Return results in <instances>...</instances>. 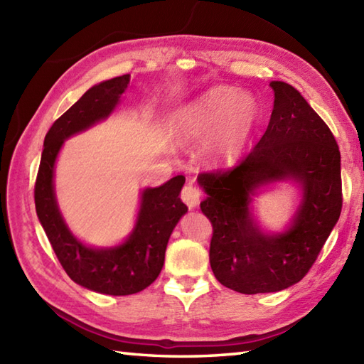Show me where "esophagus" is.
<instances>
[{
    "mask_svg": "<svg viewBox=\"0 0 364 364\" xmlns=\"http://www.w3.org/2000/svg\"><path fill=\"white\" fill-rule=\"evenodd\" d=\"M200 196H202V194H200V191L196 186H192L191 183L186 184V186H184L183 191H181L183 202L186 203L189 208H196L198 205Z\"/></svg>",
    "mask_w": 364,
    "mask_h": 364,
    "instance_id": "obj_1",
    "label": "esophagus"
}]
</instances>
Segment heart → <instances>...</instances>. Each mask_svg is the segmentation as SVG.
<instances>
[{
    "mask_svg": "<svg viewBox=\"0 0 364 364\" xmlns=\"http://www.w3.org/2000/svg\"><path fill=\"white\" fill-rule=\"evenodd\" d=\"M258 105L249 95L230 86H219L189 106L180 119V136L198 141L218 128L210 153L231 158L241 151L258 120Z\"/></svg>",
    "mask_w": 364,
    "mask_h": 364,
    "instance_id": "b5f03b06",
    "label": "heart"
}]
</instances>
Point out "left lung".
Instances as JSON below:
<instances>
[{
    "instance_id": "obj_1",
    "label": "left lung",
    "mask_w": 364,
    "mask_h": 364,
    "mask_svg": "<svg viewBox=\"0 0 364 364\" xmlns=\"http://www.w3.org/2000/svg\"><path fill=\"white\" fill-rule=\"evenodd\" d=\"M274 109L266 133L231 168L198 175L200 203L211 220L214 277L241 294L277 292L300 282L336 225L343 208L341 153L327 123L289 84L272 81ZM301 183L304 197L291 227L278 235L257 228L254 191L274 181Z\"/></svg>"
}]
</instances>
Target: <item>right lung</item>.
<instances>
[{"label":"right lung","mask_w":364,"mask_h":364,"mask_svg":"<svg viewBox=\"0 0 364 364\" xmlns=\"http://www.w3.org/2000/svg\"><path fill=\"white\" fill-rule=\"evenodd\" d=\"M129 84V75L117 76L90 87L70 109L53 123L45 136L41 166L36 178V211L67 275L90 291L109 296H129L156 280L168 237L188 206L180 192L184 176L176 175L159 188L142 192L136 227L125 242L112 249H92L67 228L53 189L54 161L67 137L106 119Z\"/></svg>","instance_id":"obj_1"}]
</instances>
